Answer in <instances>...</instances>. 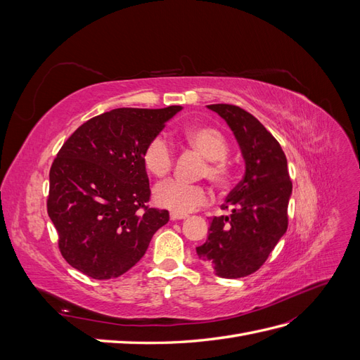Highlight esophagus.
<instances>
[{"instance_id": "34e87169", "label": "esophagus", "mask_w": 360, "mask_h": 360, "mask_svg": "<svg viewBox=\"0 0 360 360\" xmlns=\"http://www.w3.org/2000/svg\"><path fill=\"white\" fill-rule=\"evenodd\" d=\"M169 217H171V221H181V219H186L188 214H183V213H176V212H171Z\"/></svg>"}]
</instances>
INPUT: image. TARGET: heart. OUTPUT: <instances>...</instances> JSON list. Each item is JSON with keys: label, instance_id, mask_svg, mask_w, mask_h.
I'll use <instances>...</instances> for the list:
<instances>
[{"label": "heart", "instance_id": "obj_1", "mask_svg": "<svg viewBox=\"0 0 360 360\" xmlns=\"http://www.w3.org/2000/svg\"><path fill=\"white\" fill-rule=\"evenodd\" d=\"M183 138L207 159L202 176L216 186H226L231 180V168L225 160L230 146L224 134L212 126H192L184 130ZM143 162L147 171L155 177L168 176L174 163V151L165 136L158 135L150 141L143 153ZM153 197L159 207L184 214L207 204L209 191L202 184L169 180L156 186Z\"/></svg>", "mask_w": 360, "mask_h": 360}]
</instances>
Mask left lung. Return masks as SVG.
<instances>
[{
    "label": "left lung",
    "mask_w": 360,
    "mask_h": 360,
    "mask_svg": "<svg viewBox=\"0 0 360 360\" xmlns=\"http://www.w3.org/2000/svg\"><path fill=\"white\" fill-rule=\"evenodd\" d=\"M230 126L245 160L243 180L230 192L213 217L209 236L197 248L198 258L226 279L254 274L285 234L292 184L287 158L278 141L258 120L236 105H207Z\"/></svg>",
    "instance_id": "8db88e82"
}]
</instances>
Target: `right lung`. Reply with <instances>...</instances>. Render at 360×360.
<instances>
[{"label":"right lung","instance_id":"obj_1","mask_svg":"<svg viewBox=\"0 0 360 360\" xmlns=\"http://www.w3.org/2000/svg\"><path fill=\"white\" fill-rule=\"evenodd\" d=\"M181 106L117 108L93 117L63 144L49 171L48 214L60 252L93 279H114L144 257L169 221L150 209L143 153Z\"/></svg>","mask_w":360,"mask_h":360}]
</instances>
